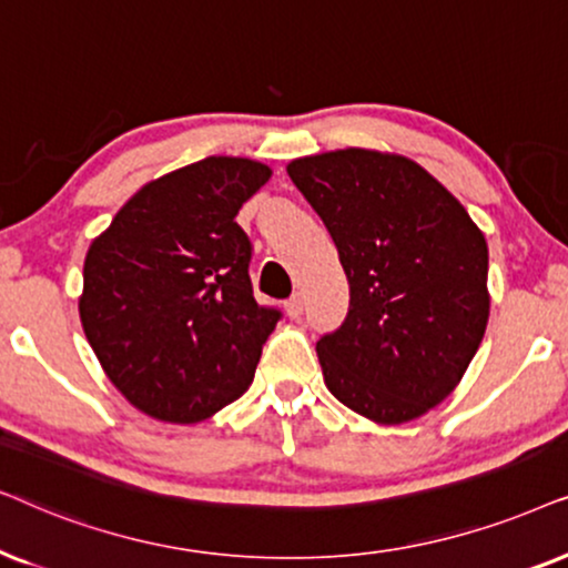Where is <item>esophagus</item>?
<instances>
[{
  "label": "esophagus",
  "mask_w": 568,
  "mask_h": 568,
  "mask_svg": "<svg viewBox=\"0 0 568 568\" xmlns=\"http://www.w3.org/2000/svg\"><path fill=\"white\" fill-rule=\"evenodd\" d=\"M285 314H288L291 320H298V316L304 314V298H301V293L285 301Z\"/></svg>",
  "instance_id": "34e87169"
}]
</instances>
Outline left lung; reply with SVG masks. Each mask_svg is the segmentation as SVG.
I'll return each instance as SVG.
<instances>
[{
    "mask_svg": "<svg viewBox=\"0 0 568 568\" xmlns=\"http://www.w3.org/2000/svg\"><path fill=\"white\" fill-rule=\"evenodd\" d=\"M285 169L351 285L343 327L316 343L324 384L379 426L420 418L455 392L486 335V236L413 158L345 148Z\"/></svg>",
    "mask_w": 568,
    "mask_h": 568,
    "instance_id": "8db88e82",
    "label": "left lung"
}]
</instances>
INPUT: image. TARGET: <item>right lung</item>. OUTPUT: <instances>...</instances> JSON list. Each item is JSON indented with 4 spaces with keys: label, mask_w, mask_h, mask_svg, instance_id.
<instances>
[{
    "label": "right lung",
    "mask_w": 568,
    "mask_h": 568,
    "mask_svg": "<svg viewBox=\"0 0 568 568\" xmlns=\"http://www.w3.org/2000/svg\"><path fill=\"white\" fill-rule=\"evenodd\" d=\"M270 176L254 158L189 163L134 192L88 248L82 329L109 382L150 418L192 426L254 382L280 314L256 304L236 215Z\"/></svg>",
    "instance_id": "right-lung-1"
}]
</instances>
